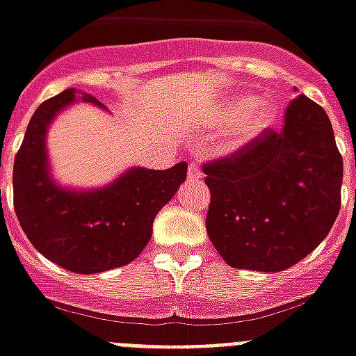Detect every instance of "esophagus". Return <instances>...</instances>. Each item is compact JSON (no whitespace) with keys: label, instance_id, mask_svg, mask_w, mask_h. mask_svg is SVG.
Masks as SVG:
<instances>
[{"label":"esophagus","instance_id":"esophagus-1","mask_svg":"<svg viewBox=\"0 0 356 356\" xmlns=\"http://www.w3.org/2000/svg\"><path fill=\"white\" fill-rule=\"evenodd\" d=\"M188 177L193 179V181H199V179L203 177V175H201V168H199L197 163L190 164V170H188Z\"/></svg>","mask_w":356,"mask_h":356}]
</instances>
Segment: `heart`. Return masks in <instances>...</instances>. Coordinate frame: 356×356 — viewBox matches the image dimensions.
Listing matches in <instances>:
<instances>
[{
    "mask_svg": "<svg viewBox=\"0 0 356 356\" xmlns=\"http://www.w3.org/2000/svg\"><path fill=\"white\" fill-rule=\"evenodd\" d=\"M276 113L278 111L273 104L256 102L254 97L239 95V97H232L230 100H227L219 108L216 122L227 126L236 120L230 129L228 146L238 148V146L247 144L248 140H252L254 137H258L263 129H267L276 120Z\"/></svg>",
    "mask_w": 356,
    "mask_h": 356,
    "instance_id": "obj_1",
    "label": "heart"
}]
</instances>
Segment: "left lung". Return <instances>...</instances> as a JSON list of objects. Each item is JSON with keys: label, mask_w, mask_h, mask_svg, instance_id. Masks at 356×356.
Listing matches in <instances>:
<instances>
[{"label": "left lung", "mask_w": 356, "mask_h": 356, "mask_svg": "<svg viewBox=\"0 0 356 356\" xmlns=\"http://www.w3.org/2000/svg\"><path fill=\"white\" fill-rule=\"evenodd\" d=\"M207 232L234 268L280 273L322 243L340 212L342 155L327 113L305 95L236 152L203 164Z\"/></svg>", "instance_id": "8db88e82"}]
</instances>
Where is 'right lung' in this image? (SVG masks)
Wrapping results in <instances>:
<instances>
[{
    "instance_id": "add662e5",
    "label": "right lung",
    "mask_w": 356,
    "mask_h": 356,
    "mask_svg": "<svg viewBox=\"0 0 356 356\" xmlns=\"http://www.w3.org/2000/svg\"><path fill=\"white\" fill-rule=\"evenodd\" d=\"M83 102L102 104L91 95ZM74 102L65 89L38 106L14 159V210L38 252L71 273L95 274L128 265L152 238L153 219L186 179L188 164L168 170L133 168L95 192H69L51 181L45 131Z\"/></svg>"
}]
</instances>
